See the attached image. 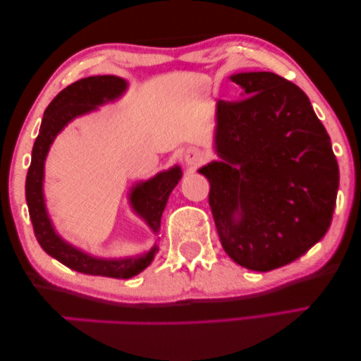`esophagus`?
<instances>
[{
	"mask_svg": "<svg viewBox=\"0 0 361 361\" xmlns=\"http://www.w3.org/2000/svg\"><path fill=\"white\" fill-rule=\"evenodd\" d=\"M185 161H187V164L188 166H198L200 163L203 161V157H202V153H200L198 150H195V149H192V150H187L185 152Z\"/></svg>",
	"mask_w": 361,
	"mask_h": 361,
	"instance_id": "esophagus-1",
	"label": "esophagus"
}]
</instances>
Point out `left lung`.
I'll list each match as a JSON object with an SVG mask.
<instances>
[{
	"mask_svg": "<svg viewBox=\"0 0 361 361\" xmlns=\"http://www.w3.org/2000/svg\"><path fill=\"white\" fill-rule=\"evenodd\" d=\"M243 92L219 100L214 149L221 161L198 173L222 247L233 261L269 271L296 261L328 232L339 166L309 97L271 72L230 76Z\"/></svg>",
	"mask_w": 361,
	"mask_h": 361,
	"instance_id": "obj_1",
	"label": "left lung"
}]
</instances>
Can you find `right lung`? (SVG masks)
I'll use <instances>...</instances> for the list:
<instances>
[{
  "instance_id": "add662e5",
  "label": "right lung",
  "mask_w": 361,
  "mask_h": 361,
  "mask_svg": "<svg viewBox=\"0 0 361 361\" xmlns=\"http://www.w3.org/2000/svg\"><path fill=\"white\" fill-rule=\"evenodd\" d=\"M126 87L128 82L120 76L114 75L87 76V78L78 80L73 85L67 86L47 105L39 126V134L33 144L32 163L25 180V198L35 236L49 256L67 265L68 269L80 271V274L110 276V279H131V276H135L149 267L158 251V247L153 246L149 252L142 254V256L123 259L94 257L59 236L49 219V214H47L44 203V161L56 135L76 116L90 114L99 105L111 102V100L123 96ZM180 177V168L174 166L163 171V173H158L149 180L137 182L129 192L131 208L155 233H158L159 230L161 214L168 203L169 195L179 184Z\"/></svg>"
}]
</instances>
